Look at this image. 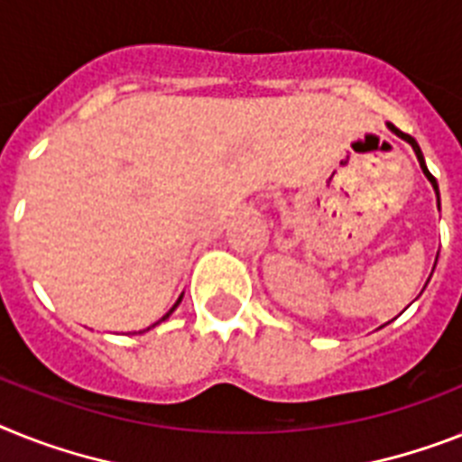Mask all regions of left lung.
Instances as JSON below:
<instances>
[{
	"mask_svg": "<svg viewBox=\"0 0 462 462\" xmlns=\"http://www.w3.org/2000/svg\"><path fill=\"white\" fill-rule=\"evenodd\" d=\"M390 129H392V132H394V134H396V136H402V139H403V141H409L411 146H413L415 155H418V160H420V167H422V171H425V177H428V179H430V181H432L434 190H437V196H439V186H437V179H434V177H432V174H430V170H428V167H425V160H422V153H420V146H418V143H415V139H413V136H409V134H403L402 129H396V127H394V125H390Z\"/></svg>",
	"mask_w": 462,
	"mask_h": 462,
	"instance_id": "8db88e82",
	"label": "left lung"
}]
</instances>
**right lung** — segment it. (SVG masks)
I'll return each mask as SVG.
<instances>
[{"instance_id":"1","label":"right lung","mask_w":462,"mask_h":462,"mask_svg":"<svg viewBox=\"0 0 462 462\" xmlns=\"http://www.w3.org/2000/svg\"><path fill=\"white\" fill-rule=\"evenodd\" d=\"M179 302H181V297H179V300H177V304H174V307H171V309H170V311H167V314H165V316H162V319H160V321H165L167 316H170V314H171V311H174V309H177V307H179ZM160 321H158V323H160ZM153 326H155V323H153ZM153 326H151V328H153Z\"/></svg>"}]
</instances>
